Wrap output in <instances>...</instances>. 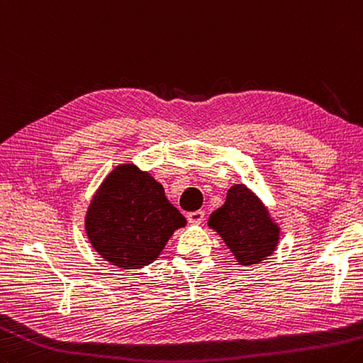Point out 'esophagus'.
I'll list each match as a JSON object with an SVG mask.
<instances>
[{
  "label": "esophagus",
  "instance_id": "34e87169",
  "mask_svg": "<svg viewBox=\"0 0 363 363\" xmlns=\"http://www.w3.org/2000/svg\"><path fill=\"white\" fill-rule=\"evenodd\" d=\"M187 220H189V223H191V225H200L203 220H204V212L203 211L189 212Z\"/></svg>",
  "mask_w": 363,
  "mask_h": 363
}]
</instances>
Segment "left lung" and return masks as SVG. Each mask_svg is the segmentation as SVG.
I'll return each instance as SVG.
<instances>
[{"instance_id":"obj_1","label":"left lung","mask_w":363,"mask_h":363,"mask_svg":"<svg viewBox=\"0 0 363 363\" xmlns=\"http://www.w3.org/2000/svg\"><path fill=\"white\" fill-rule=\"evenodd\" d=\"M208 225L220 234L240 266L267 259L280 239V226L244 184H234L228 190L225 204L212 212Z\"/></svg>"}]
</instances>
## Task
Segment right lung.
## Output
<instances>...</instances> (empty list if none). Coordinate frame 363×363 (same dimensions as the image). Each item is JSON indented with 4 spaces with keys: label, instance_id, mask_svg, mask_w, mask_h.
<instances>
[{
    "label": "right lung",
    "instance_id": "add662e5",
    "mask_svg": "<svg viewBox=\"0 0 363 363\" xmlns=\"http://www.w3.org/2000/svg\"><path fill=\"white\" fill-rule=\"evenodd\" d=\"M186 223L162 184L133 163L118 165L105 177L84 217L92 248L123 269L151 264Z\"/></svg>",
    "mask_w": 363,
    "mask_h": 363
}]
</instances>
